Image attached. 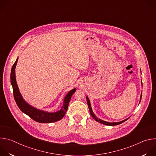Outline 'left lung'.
Instances as JSON below:
<instances>
[{"instance_id":"left-lung-1","label":"left lung","mask_w":156,"mask_h":156,"mask_svg":"<svg viewBox=\"0 0 156 156\" xmlns=\"http://www.w3.org/2000/svg\"><path fill=\"white\" fill-rule=\"evenodd\" d=\"M141 97H142V93H141V98H140V101H141ZM86 101H87V105H88V108H89V110H90V114L91 115V116L93 117V118L97 122L102 123V124H104V125H108V126H114V125H119V124H121L123 122H125L126 120H128V119H126V120H124L122 122H114V123H110V122H105L104 120H102L99 119H98V117H96V115H94V114L93 113V110H92V108H91V104H90V100H89L88 98L86 97Z\"/></svg>"}]
</instances>
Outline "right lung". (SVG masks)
I'll use <instances>...</instances> for the list:
<instances>
[{
	"label": "right lung",
	"instance_id": "obj_1",
	"mask_svg": "<svg viewBox=\"0 0 156 156\" xmlns=\"http://www.w3.org/2000/svg\"><path fill=\"white\" fill-rule=\"evenodd\" d=\"M17 61L18 58L12 67L10 74V81L13 87V93L14 99L19 108L23 113L28 115L33 120L39 123H52L61 120L64 117L66 110L68 109V106L70 101L72 98L73 94L76 91V88L73 89L72 90L69 91V93L66 95L64 99L63 105L62 107L60 110L58 111V112L54 113H49L44 112V111L37 110V108L33 107L27 102H26L25 101H24V99H23V98H22L19 91V89L17 86L15 78V67L17 63Z\"/></svg>",
	"mask_w": 156,
	"mask_h": 156
}]
</instances>
